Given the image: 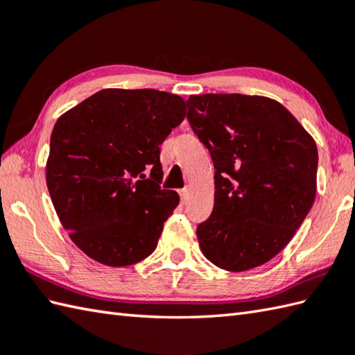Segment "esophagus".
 Returning <instances> with one entry per match:
<instances>
[{
  "label": "esophagus",
  "instance_id": "obj_1",
  "mask_svg": "<svg viewBox=\"0 0 355 355\" xmlns=\"http://www.w3.org/2000/svg\"><path fill=\"white\" fill-rule=\"evenodd\" d=\"M180 197H182L183 202H186L187 200H189V189H187V187H184V189L180 191Z\"/></svg>",
  "mask_w": 355,
  "mask_h": 355
}]
</instances>
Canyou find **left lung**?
<instances>
[{
    "instance_id": "8db88e82",
    "label": "left lung",
    "mask_w": 355,
    "mask_h": 355,
    "mask_svg": "<svg viewBox=\"0 0 355 355\" xmlns=\"http://www.w3.org/2000/svg\"><path fill=\"white\" fill-rule=\"evenodd\" d=\"M187 120L215 168V205L197 236L216 267L245 271L290 243L315 197L318 148L281 103L261 96L202 94Z\"/></svg>"
}]
</instances>
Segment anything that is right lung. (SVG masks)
Segmentation results:
<instances>
[{
	"mask_svg": "<svg viewBox=\"0 0 355 355\" xmlns=\"http://www.w3.org/2000/svg\"><path fill=\"white\" fill-rule=\"evenodd\" d=\"M184 116L180 96L108 88L58 119L47 187L64 229L92 259L125 267L155 250L180 202L160 186V145Z\"/></svg>",
	"mask_w": 355,
	"mask_h": 355,
	"instance_id": "right-lung-1",
	"label": "right lung"
}]
</instances>
